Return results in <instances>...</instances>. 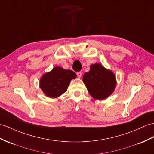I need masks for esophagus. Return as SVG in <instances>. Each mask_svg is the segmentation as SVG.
Returning a JSON list of instances; mask_svg holds the SVG:
<instances>
[{
  "instance_id": "esophagus-1",
  "label": "esophagus",
  "mask_w": 154,
  "mask_h": 154,
  "mask_svg": "<svg viewBox=\"0 0 154 154\" xmlns=\"http://www.w3.org/2000/svg\"><path fill=\"white\" fill-rule=\"evenodd\" d=\"M76 74H77V76H78V78H80V77L82 76V72H78L76 73Z\"/></svg>"
}]
</instances>
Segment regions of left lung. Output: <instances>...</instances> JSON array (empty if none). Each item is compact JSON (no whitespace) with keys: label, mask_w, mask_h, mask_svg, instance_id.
Here are the masks:
<instances>
[{"label":"left lung","mask_w":154,"mask_h":154,"mask_svg":"<svg viewBox=\"0 0 154 154\" xmlns=\"http://www.w3.org/2000/svg\"><path fill=\"white\" fill-rule=\"evenodd\" d=\"M90 69L83 76V82L89 94L97 100L107 98L116 88L115 75L98 63L92 65Z\"/></svg>","instance_id":"left-lung-1"}]
</instances>
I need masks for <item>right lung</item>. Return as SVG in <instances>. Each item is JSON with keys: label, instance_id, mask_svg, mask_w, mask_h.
I'll list each match as a JSON object with an SVG mask.
<instances>
[{"label": "right lung", "instance_id": "add662e5", "mask_svg": "<svg viewBox=\"0 0 154 154\" xmlns=\"http://www.w3.org/2000/svg\"><path fill=\"white\" fill-rule=\"evenodd\" d=\"M76 74L70 70L56 66L51 72L43 75L40 82V87L46 96L55 98L66 91L72 79Z\"/></svg>", "mask_w": 154, "mask_h": 154}]
</instances>
